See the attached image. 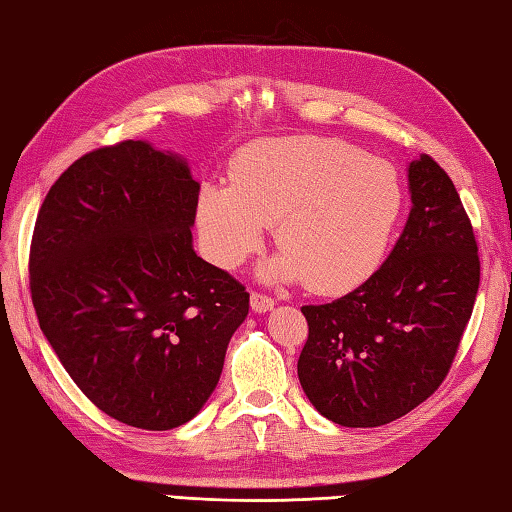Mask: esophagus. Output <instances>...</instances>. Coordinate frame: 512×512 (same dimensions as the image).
Wrapping results in <instances>:
<instances>
[{
    "instance_id": "1",
    "label": "esophagus",
    "mask_w": 512,
    "mask_h": 512,
    "mask_svg": "<svg viewBox=\"0 0 512 512\" xmlns=\"http://www.w3.org/2000/svg\"><path fill=\"white\" fill-rule=\"evenodd\" d=\"M249 298H252V310L254 312H269L276 303L272 296H267L263 292H252V294H249Z\"/></svg>"
}]
</instances>
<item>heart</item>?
I'll use <instances>...</instances> for the list:
<instances>
[{
	"mask_svg": "<svg viewBox=\"0 0 512 512\" xmlns=\"http://www.w3.org/2000/svg\"><path fill=\"white\" fill-rule=\"evenodd\" d=\"M401 211L390 165L350 144L301 136L256 144L238 158L234 185L200 191L198 225L209 258L236 269L276 225L283 247L267 274L336 294L379 263Z\"/></svg>",
	"mask_w": 512,
	"mask_h": 512,
	"instance_id": "heart-1",
	"label": "heart"
}]
</instances>
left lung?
I'll use <instances>...</instances> for the list:
<instances>
[{
	"instance_id": "left-lung-1",
	"label": "left lung",
	"mask_w": 512,
	"mask_h": 512,
	"mask_svg": "<svg viewBox=\"0 0 512 512\" xmlns=\"http://www.w3.org/2000/svg\"><path fill=\"white\" fill-rule=\"evenodd\" d=\"M408 180L412 209L385 263L354 292L301 307L298 379L339 426H385L432 397L475 307L477 240L455 185L430 156Z\"/></svg>"
}]
</instances>
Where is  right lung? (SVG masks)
Instances as JSON below:
<instances>
[{"label": "right lung", "mask_w": 512, "mask_h": 512, "mask_svg": "<svg viewBox=\"0 0 512 512\" xmlns=\"http://www.w3.org/2000/svg\"><path fill=\"white\" fill-rule=\"evenodd\" d=\"M200 185L142 140L84 153L35 220L28 285L44 336L93 406L171 430L214 392L249 294L191 247Z\"/></svg>", "instance_id": "add662e5"}]
</instances>
